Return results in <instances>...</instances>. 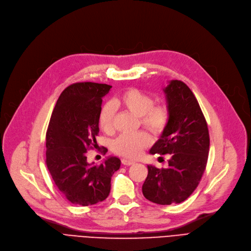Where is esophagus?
I'll return each mask as SVG.
<instances>
[{
	"instance_id": "obj_1",
	"label": "esophagus",
	"mask_w": 251,
	"mask_h": 251,
	"mask_svg": "<svg viewBox=\"0 0 251 251\" xmlns=\"http://www.w3.org/2000/svg\"><path fill=\"white\" fill-rule=\"evenodd\" d=\"M122 164L125 166H131V165H134L135 162L134 161H131V160H127V159H123L122 160Z\"/></svg>"
}]
</instances>
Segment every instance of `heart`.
Segmentation results:
<instances>
[{
	"mask_svg": "<svg viewBox=\"0 0 251 251\" xmlns=\"http://www.w3.org/2000/svg\"><path fill=\"white\" fill-rule=\"evenodd\" d=\"M119 108L140 117V123L153 133H161L169 120V113L166 107L153 105V100L151 96L132 88L126 90L121 96L113 99L110 103L103 105L100 115V127L104 132L110 133L113 131L115 109ZM151 138L147 132L123 134L115 140L113 150L122 156L136 159L151 146Z\"/></svg>",
	"mask_w": 251,
	"mask_h": 251,
	"instance_id": "b5f03b06",
	"label": "heart"
}]
</instances>
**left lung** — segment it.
I'll use <instances>...</instances> for the list:
<instances>
[{"label":"left lung","mask_w":251,"mask_h":251,"mask_svg":"<svg viewBox=\"0 0 251 251\" xmlns=\"http://www.w3.org/2000/svg\"><path fill=\"white\" fill-rule=\"evenodd\" d=\"M163 91L169 120L150 153L170 154L169 167L148 165L142 193L147 200L165 205L187 200L199 185L207 162L209 135L199 101L185 83L171 80Z\"/></svg>","instance_id":"left-lung-1"}]
</instances>
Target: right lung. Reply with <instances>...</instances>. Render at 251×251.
Segmentation results:
<instances>
[{
	"label": "right lung",
	"mask_w": 251,
	"mask_h": 251,
	"mask_svg": "<svg viewBox=\"0 0 251 251\" xmlns=\"http://www.w3.org/2000/svg\"><path fill=\"white\" fill-rule=\"evenodd\" d=\"M111 88L94 82L72 84L62 92L50 117L47 166L59 190L75 204L87 206L107 199L112 176L121 166L113 155L100 165L88 163L86 157L87 149L98 146L102 98Z\"/></svg>",
	"instance_id": "add662e5"
}]
</instances>
